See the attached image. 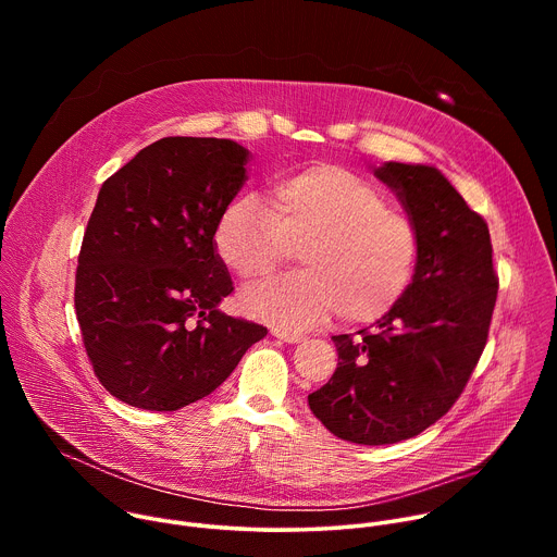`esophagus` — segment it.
I'll use <instances>...</instances> for the list:
<instances>
[{"instance_id": "obj_1", "label": "esophagus", "mask_w": 557, "mask_h": 557, "mask_svg": "<svg viewBox=\"0 0 557 557\" xmlns=\"http://www.w3.org/2000/svg\"><path fill=\"white\" fill-rule=\"evenodd\" d=\"M271 333H273L277 339L286 342V344H299V342L304 339V335H299V333H293V331H284V329H273Z\"/></svg>"}]
</instances>
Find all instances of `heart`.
Instances as JSON below:
<instances>
[{"label": "heart", "instance_id": "heart-1", "mask_svg": "<svg viewBox=\"0 0 557 557\" xmlns=\"http://www.w3.org/2000/svg\"><path fill=\"white\" fill-rule=\"evenodd\" d=\"M299 247L304 271L245 290L243 310L286 331L322 326L335 312L366 324L406 295L419 231L383 189L333 163L280 176L269 202L233 198L213 226L218 258L243 282L269 275Z\"/></svg>", "mask_w": 557, "mask_h": 557}]
</instances>
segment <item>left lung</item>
<instances>
[{"instance_id":"1","label":"left lung","mask_w":557,"mask_h":557,"mask_svg":"<svg viewBox=\"0 0 557 557\" xmlns=\"http://www.w3.org/2000/svg\"><path fill=\"white\" fill-rule=\"evenodd\" d=\"M374 176L419 231L406 295L359 337L335 335L339 363L308 406L326 430L359 445H389L436 423L479 363L498 275L487 222L432 165L383 163Z\"/></svg>"}]
</instances>
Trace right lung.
I'll list each match as a JSON object with an SVG mask.
<instances>
[{
    "label": "right lung",
    "mask_w": 557,
    "mask_h": 557,
    "mask_svg": "<svg viewBox=\"0 0 557 557\" xmlns=\"http://www.w3.org/2000/svg\"><path fill=\"white\" fill-rule=\"evenodd\" d=\"M249 149L168 136L97 198L74 308L95 374L119 401L174 412L211 394L267 329L218 308L233 290L213 226L247 181Z\"/></svg>",
    "instance_id": "1"
}]
</instances>
